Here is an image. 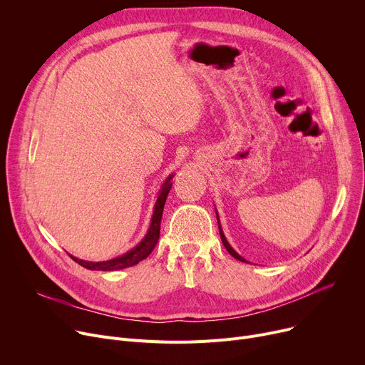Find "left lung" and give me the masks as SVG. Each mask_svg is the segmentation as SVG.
I'll list each match as a JSON object with an SVG mask.
<instances>
[{"label":"left lung","mask_w":365,"mask_h":365,"mask_svg":"<svg viewBox=\"0 0 365 365\" xmlns=\"http://www.w3.org/2000/svg\"><path fill=\"white\" fill-rule=\"evenodd\" d=\"M218 230H220V236H222V242H223V245H225V248L227 250V252L233 257V258H236V259H239V261H244V262H247V259L245 258H242L230 245H229V242L226 240V237H225V235H223V230H222V227H220V223H218Z\"/></svg>","instance_id":"left-lung-1"}]
</instances>
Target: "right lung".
I'll use <instances>...</instances> for the list:
<instances>
[{
    "label": "right lung",
    "instance_id": "right-lung-1",
    "mask_svg": "<svg viewBox=\"0 0 365 365\" xmlns=\"http://www.w3.org/2000/svg\"><path fill=\"white\" fill-rule=\"evenodd\" d=\"M170 180H172V176H170L164 182V185L161 187L158 200L155 202L154 215H153L150 230H148L147 236L142 239V242L136 248H133L132 251L126 252L125 255H121L118 258H114V259H110V261H103V262H89V261L78 259V258L71 257V255H70V258L73 261H76L78 264H81L82 267H85V269H88V270H100V272H113V270L126 269V267H132V265L138 264L139 261H142L143 258H147L151 254V251L155 248L157 242L160 239L161 215H163V210H164V204H165L167 195H168V192H170V189H172V185H173Z\"/></svg>",
    "mask_w": 365,
    "mask_h": 365
}]
</instances>
